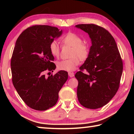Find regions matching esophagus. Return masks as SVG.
Returning <instances> with one entry per match:
<instances>
[{
    "instance_id": "esophagus-1",
    "label": "esophagus",
    "mask_w": 134,
    "mask_h": 134,
    "mask_svg": "<svg viewBox=\"0 0 134 134\" xmlns=\"http://www.w3.org/2000/svg\"><path fill=\"white\" fill-rule=\"evenodd\" d=\"M68 74H69V77H72L74 76V73L72 72H69Z\"/></svg>"
}]
</instances>
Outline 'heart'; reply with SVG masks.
<instances>
[{
  "label": "heart",
  "instance_id": "obj_1",
  "mask_svg": "<svg viewBox=\"0 0 134 134\" xmlns=\"http://www.w3.org/2000/svg\"><path fill=\"white\" fill-rule=\"evenodd\" d=\"M62 42L65 45L72 47L71 57L72 58L68 60H62L58 62L57 67L59 69L67 71L75 70L80 64L81 60H85L89 55V47L82 42V39L80 36L72 32H69L62 38ZM51 54L55 57H58L60 54V47L56 40L51 41L49 45Z\"/></svg>",
  "mask_w": 134,
  "mask_h": 134
}]
</instances>
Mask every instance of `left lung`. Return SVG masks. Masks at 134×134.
Instances as JSON below:
<instances>
[{
  "instance_id": "obj_1",
  "label": "left lung",
  "mask_w": 134,
  "mask_h": 134,
  "mask_svg": "<svg viewBox=\"0 0 134 134\" xmlns=\"http://www.w3.org/2000/svg\"><path fill=\"white\" fill-rule=\"evenodd\" d=\"M76 27L89 34L92 44L80 71L75 74L79 82L77 95L81 105L95 109L106 105L116 93L123 63L115 39L106 29L92 24Z\"/></svg>"
}]
</instances>
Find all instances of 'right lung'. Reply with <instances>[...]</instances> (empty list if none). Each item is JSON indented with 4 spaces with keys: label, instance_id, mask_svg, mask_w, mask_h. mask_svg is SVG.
I'll return each instance as SVG.
<instances>
[{
    "label": "right lung",
    "instance_id": "add662e5",
    "mask_svg": "<svg viewBox=\"0 0 134 134\" xmlns=\"http://www.w3.org/2000/svg\"><path fill=\"white\" fill-rule=\"evenodd\" d=\"M62 34L57 27L37 25L24 31L16 41L10 62L12 83L19 96L33 109L45 110L55 105L68 79V72L63 70L48 77L44 75L46 70L55 69L49 45Z\"/></svg>",
    "mask_w": 134,
    "mask_h": 134
}]
</instances>
